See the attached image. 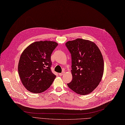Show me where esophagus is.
Returning <instances> with one entry per match:
<instances>
[{
	"instance_id": "34e87169",
	"label": "esophagus",
	"mask_w": 125,
	"mask_h": 125,
	"mask_svg": "<svg viewBox=\"0 0 125 125\" xmlns=\"http://www.w3.org/2000/svg\"><path fill=\"white\" fill-rule=\"evenodd\" d=\"M64 72H63L62 73H60L59 74V75H60V76H62V75H63V74H64Z\"/></svg>"
}]
</instances>
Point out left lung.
I'll return each instance as SVG.
<instances>
[{"instance_id":"obj_1","label":"left lung","mask_w":125,"mask_h":125,"mask_svg":"<svg viewBox=\"0 0 125 125\" xmlns=\"http://www.w3.org/2000/svg\"><path fill=\"white\" fill-rule=\"evenodd\" d=\"M72 56L73 80L68 87L75 93H92L101 82L104 70L103 55L98 46L89 40L77 38L65 43Z\"/></svg>"}]
</instances>
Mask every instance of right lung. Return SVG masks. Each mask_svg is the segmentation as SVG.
Segmentation results:
<instances>
[{
  "label": "right lung",
  "mask_w": 125,
  "mask_h": 125,
  "mask_svg": "<svg viewBox=\"0 0 125 125\" xmlns=\"http://www.w3.org/2000/svg\"><path fill=\"white\" fill-rule=\"evenodd\" d=\"M58 43L52 41L35 42L21 53L18 72L24 87L33 93L49 89L56 75L51 71V54Z\"/></svg>",
  "instance_id": "1"
}]
</instances>
